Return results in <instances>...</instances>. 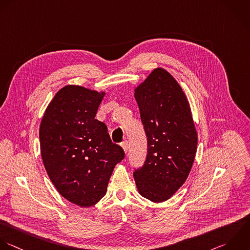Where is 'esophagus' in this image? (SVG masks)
Here are the masks:
<instances>
[{
	"instance_id": "obj_1",
	"label": "esophagus",
	"mask_w": 250,
	"mask_h": 250,
	"mask_svg": "<svg viewBox=\"0 0 250 250\" xmlns=\"http://www.w3.org/2000/svg\"><path fill=\"white\" fill-rule=\"evenodd\" d=\"M121 146H122V148L124 149L125 153H127V151H128V142H127V141H124V142L121 144Z\"/></svg>"
}]
</instances>
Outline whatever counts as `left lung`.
Segmentation results:
<instances>
[{"instance_id":"obj_1","label":"left lung","mask_w":250,"mask_h":250,"mask_svg":"<svg viewBox=\"0 0 250 250\" xmlns=\"http://www.w3.org/2000/svg\"><path fill=\"white\" fill-rule=\"evenodd\" d=\"M148 150L133 172L138 193L153 203L170 199L185 183L198 146V132L188 98L178 82L155 68L134 88Z\"/></svg>"}]
</instances>
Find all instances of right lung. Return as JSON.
Returning a JSON list of instances; mask_svg holds the SVG:
<instances>
[{"label":"right lung","instance_id":"right-lung-1","mask_svg":"<svg viewBox=\"0 0 250 250\" xmlns=\"http://www.w3.org/2000/svg\"><path fill=\"white\" fill-rule=\"evenodd\" d=\"M105 91L76 84L59 89L40 125L41 156L58 193L81 208L96 205L113 170L125 158L107 126L95 119Z\"/></svg>","mask_w":250,"mask_h":250}]
</instances>
